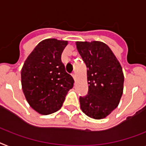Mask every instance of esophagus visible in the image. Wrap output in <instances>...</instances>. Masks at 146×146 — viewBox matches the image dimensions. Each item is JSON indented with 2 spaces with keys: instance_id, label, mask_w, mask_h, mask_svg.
Segmentation results:
<instances>
[{
  "instance_id": "1",
  "label": "esophagus",
  "mask_w": 146,
  "mask_h": 146,
  "mask_svg": "<svg viewBox=\"0 0 146 146\" xmlns=\"http://www.w3.org/2000/svg\"><path fill=\"white\" fill-rule=\"evenodd\" d=\"M76 73H75V72H73V73H72V76L73 77V79H76Z\"/></svg>"
}]
</instances>
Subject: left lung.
Returning <instances> with one entry per match:
<instances>
[{"instance_id":"left-lung-1","label":"left lung","mask_w":146,"mask_h":146,"mask_svg":"<svg viewBox=\"0 0 146 146\" xmlns=\"http://www.w3.org/2000/svg\"><path fill=\"white\" fill-rule=\"evenodd\" d=\"M87 66L88 94L80 96L81 110L88 117L102 119L117 108L123 93L124 75L112 50L102 41H76Z\"/></svg>"}]
</instances>
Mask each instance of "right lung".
Segmentation results:
<instances>
[{"label":"right lung","mask_w":146,"mask_h":146,"mask_svg":"<svg viewBox=\"0 0 146 146\" xmlns=\"http://www.w3.org/2000/svg\"><path fill=\"white\" fill-rule=\"evenodd\" d=\"M67 44L56 38L43 40L22 67V90L30 107L40 114L58 111L73 87V77L66 72L61 59Z\"/></svg>","instance_id":"obj_1"}]
</instances>
